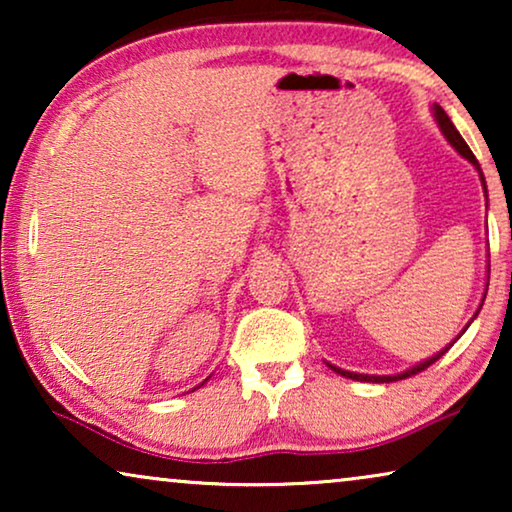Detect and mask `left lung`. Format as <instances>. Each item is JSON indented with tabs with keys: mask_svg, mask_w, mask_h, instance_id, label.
Listing matches in <instances>:
<instances>
[{
	"mask_svg": "<svg viewBox=\"0 0 512 512\" xmlns=\"http://www.w3.org/2000/svg\"><path fill=\"white\" fill-rule=\"evenodd\" d=\"M433 116H436V123H438V128H440V132H443L445 135V139L447 142H450L454 149H457L461 156H464L468 163H473L475 165V170L480 172V181H482V188H485V195H487V186H485V177H482V170H480V163L478 160H475V156H473V151L468 149V144L464 142V137L459 135L457 132V128H454L452 125V121H450V116L445 114L443 111V107H438V104H433ZM482 310V303H480V307H478V312ZM478 312H475V317H478ZM468 328V326H466ZM447 349L450 347H445L443 352H438L436 356H431V359H426V361H422L419 363V366H415V368H410V370H405V373H401V375H361V373H349V370H342V368H335V366H331V363H328V368L331 370H335V373L338 375H342V377H349V380H359V382H396V380H405V377H410V375H417V373H422V370H426L431 366V363H436L440 356H443Z\"/></svg>",
	"mask_w": 512,
	"mask_h": 512,
	"instance_id": "8db88e82",
	"label": "left lung"
}]
</instances>
